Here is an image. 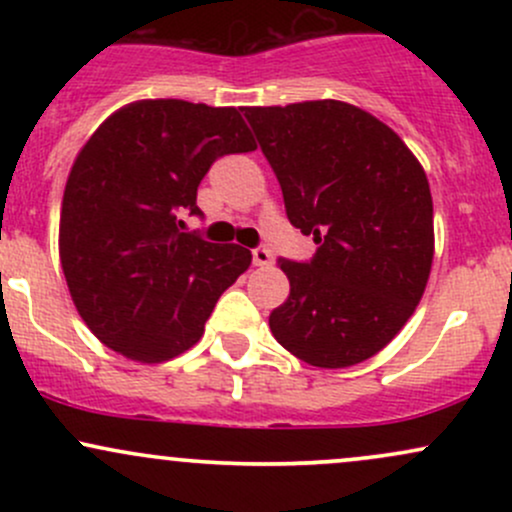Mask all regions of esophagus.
Instances as JSON below:
<instances>
[{
  "instance_id": "34e87169",
  "label": "esophagus",
  "mask_w": 512,
  "mask_h": 512,
  "mask_svg": "<svg viewBox=\"0 0 512 512\" xmlns=\"http://www.w3.org/2000/svg\"><path fill=\"white\" fill-rule=\"evenodd\" d=\"M252 262H255V267H269L272 264V252L267 248L252 250Z\"/></svg>"
}]
</instances>
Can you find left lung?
<instances>
[{"instance_id":"left-lung-1","label":"left lung","mask_w":512,"mask_h":512,"mask_svg":"<svg viewBox=\"0 0 512 512\" xmlns=\"http://www.w3.org/2000/svg\"><path fill=\"white\" fill-rule=\"evenodd\" d=\"M284 192L286 216L317 248L279 260L291 293L274 339L317 368L385 349L424 296L433 199L419 158L378 117L344 101L243 108Z\"/></svg>"}]
</instances>
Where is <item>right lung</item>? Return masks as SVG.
I'll use <instances>...</instances> for the list:
<instances>
[{
	"label": "right lung",
	"instance_id": "obj_1",
	"mask_svg": "<svg viewBox=\"0 0 512 512\" xmlns=\"http://www.w3.org/2000/svg\"><path fill=\"white\" fill-rule=\"evenodd\" d=\"M255 151L236 108L178 98L115 110L81 146L62 197L60 262L88 330L129 361L195 346L250 250L182 233L197 187L223 154Z\"/></svg>",
	"mask_w": 512,
	"mask_h": 512
}]
</instances>
